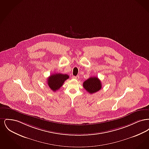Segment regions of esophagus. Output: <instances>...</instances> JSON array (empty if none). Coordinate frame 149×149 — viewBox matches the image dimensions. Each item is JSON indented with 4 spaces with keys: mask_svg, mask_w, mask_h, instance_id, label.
I'll return each instance as SVG.
<instances>
[{
    "mask_svg": "<svg viewBox=\"0 0 149 149\" xmlns=\"http://www.w3.org/2000/svg\"><path fill=\"white\" fill-rule=\"evenodd\" d=\"M72 79H77V80H78L79 79V76H73L72 77Z\"/></svg>",
    "mask_w": 149,
    "mask_h": 149,
    "instance_id": "esophagus-1",
    "label": "esophagus"
}]
</instances>
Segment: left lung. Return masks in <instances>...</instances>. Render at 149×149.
<instances>
[{"label":"left lung","mask_w":149,"mask_h":149,"mask_svg":"<svg viewBox=\"0 0 149 149\" xmlns=\"http://www.w3.org/2000/svg\"><path fill=\"white\" fill-rule=\"evenodd\" d=\"M83 87L88 92L93 94L99 91L102 88V83L98 78L91 77L83 83Z\"/></svg>","instance_id":"obj_1"}]
</instances>
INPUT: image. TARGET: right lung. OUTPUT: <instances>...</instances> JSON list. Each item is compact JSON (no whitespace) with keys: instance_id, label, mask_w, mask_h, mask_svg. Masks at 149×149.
<instances>
[{"instance_id":"1","label":"right lung","mask_w":149,"mask_h":149,"mask_svg":"<svg viewBox=\"0 0 149 149\" xmlns=\"http://www.w3.org/2000/svg\"><path fill=\"white\" fill-rule=\"evenodd\" d=\"M68 78L69 76L67 74L60 73L52 74L47 78V84L52 91L56 92L62 86L65 81Z\"/></svg>"}]
</instances>
